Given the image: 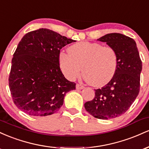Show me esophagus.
<instances>
[{"instance_id": "34e87169", "label": "esophagus", "mask_w": 149, "mask_h": 149, "mask_svg": "<svg viewBox=\"0 0 149 149\" xmlns=\"http://www.w3.org/2000/svg\"><path fill=\"white\" fill-rule=\"evenodd\" d=\"M76 90H83V89L85 88V87L83 85H81L80 84H76Z\"/></svg>"}]
</instances>
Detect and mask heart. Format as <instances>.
<instances>
[{
	"label": "heart",
	"instance_id": "obj_1",
	"mask_svg": "<svg viewBox=\"0 0 149 149\" xmlns=\"http://www.w3.org/2000/svg\"><path fill=\"white\" fill-rule=\"evenodd\" d=\"M68 52H61L59 56L61 71L68 79H76L83 71V76L90 84L102 87L115 76L118 58L112 47L83 41L70 46Z\"/></svg>",
	"mask_w": 149,
	"mask_h": 149
}]
</instances>
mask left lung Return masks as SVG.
I'll return each instance as SVG.
<instances>
[{"mask_svg": "<svg viewBox=\"0 0 149 149\" xmlns=\"http://www.w3.org/2000/svg\"><path fill=\"white\" fill-rule=\"evenodd\" d=\"M97 40L107 42L116 51L118 68L108 84L95 90V98L84 104L85 109L96 118H115L127 111L139 95L142 64L134 39L112 33Z\"/></svg>", "mask_w": 149, "mask_h": 149, "instance_id": "obj_1", "label": "left lung"}]
</instances>
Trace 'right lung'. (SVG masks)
Instances as JSON below:
<instances>
[{
	"mask_svg": "<svg viewBox=\"0 0 149 149\" xmlns=\"http://www.w3.org/2000/svg\"><path fill=\"white\" fill-rule=\"evenodd\" d=\"M76 40L47 29L25 34L13 54L9 86L19 109L33 116L52 115L64 104L76 83L65 78L59 67L60 49Z\"/></svg>",
	"mask_w": 149,
	"mask_h": 149,
	"instance_id": "obj_1",
	"label": "right lung"
}]
</instances>
